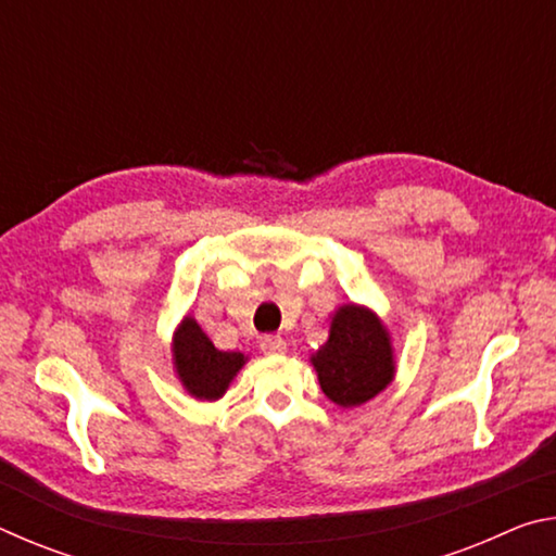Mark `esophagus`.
Returning <instances> with one entry per match:
<instances>
[{"label": "esophagus", "mask_w": 556, "mask_h": 556, "mask_svg": "<svg viewBox=\"0 0 556 556\" xmlns=\"http://www.w3.org/2000/svg\"><path fill=\"white\" fill-rule=\"evenodd\" d=\"M260 348H262V353H265V355H279V353L287 351V343H285V338H281V336H265L260 341Z\"/></svg>", "instance_id": "1"}]
</instances>
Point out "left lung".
<instances>
[{
	"instance_id": "1",
	"label": "left lung",
	"mask_w": 556,
	"mask_h": 556,
	"mask_svg": "<svg viewBox=\"0 0 556 556\" xmlns=\"http://www.w3.org/2000/svg\"><path fill=\"white\" fill-rule=\"evenodd\" d=\"M312 365L328 400L338 407H361L394 378L388 328L370 308L338 306L328 341L312 355Z\"/></svg>"
}]
</instances>
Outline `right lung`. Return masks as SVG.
<instances>
[{"label": "right lung", "instance_id": "right-lung-1", "mask_svg": "<svg viewBox=\"0 0 556 556\" xmlns=\"http://www.w3.org/2000/svg\"><path fill=\"white\" fill-rule=\"evenodd\" d=\"M174 368L188 394L195 400H220L244 365L242 353L218 351L199 321L186 316L174 333Z\"/></svg>", "mask_w": 556, "mask_h": 556}]
</instances>
